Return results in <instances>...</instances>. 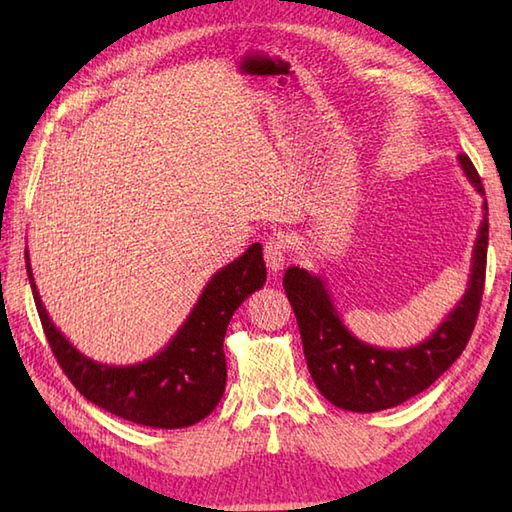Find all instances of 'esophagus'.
I'll return each mask as SVG.
<instances>
[{
    "mask_svg": "<svg viewBox=\"0 0 512 512\" xmlns=\"http://www.w3.org/2000/svg\"><path fill=\"white\" fill-rule=\"evenodd\" d=\"M264 259H266V266L270 273H279L281 268L286 264V242L284 237H270L266 239L264 244Z\"/></svg>",
    "mask_w": 512,
    "mask_h": 512,
    "instance_id": "esophagus-1",
    "label": "esophagus"
}]
</instances>
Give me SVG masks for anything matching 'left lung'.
I'll use <instances>...</instances> for the list:
<instances>
[{
	"label": "left lung",
	"instance_id": "8db88e82",
	"mask_svg": "<svg viewBox=\"0 0 512 512\" xmlns=\"http://www.w3.org/2000/svg\"><path fill=\"white\" fill-rule=\"evenodd\" d=\"M458 162L475 191L484 195V184L471 158L460 154ZM482 209L484 215L473 246L471 275L462 299L429 339L407 350H385L358 341L345 328L319 275L299 266L286 270L284 288L299 323L310 376L332 405L356 413L396 407L436 383L458 361L471 339L484 292L488 248L486 198Z\"/></svg>",
	"mask_w": 512,
	"mask_h": 512
}]
</instances>
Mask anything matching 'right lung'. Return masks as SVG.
<instances>
[{
    "mask_svg": "<svg viewBox=\"0 0 512 512\" xmlns=\"http://www.w3.org/2000/svg\"><path fill=\"white\" fill-rule=\"evenodd\" d=\"M26 270L43 332L72 385L114 416L154 429L191 427L217 407L226 385V328L239 303L266 284L262 244H253L211 277L165 350L136 365H105L81 354L50 321L28 250Z\"/></svg>",
    "mask_w": 512,
    "mask_h": 512,
    "instance_id": "obj_1",
    "label": "right lung"
}]
</instances>
